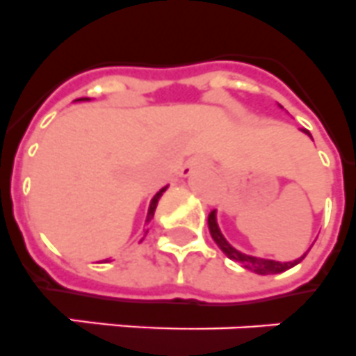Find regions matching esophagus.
<instances>
[{"mask_svg":"<svg viewBox=\"0 0 356 356\" xmlns=\"http://www.w3.org/2000/svg\"><path fill=\"white\" fill-rule=\"evenodd\" d=\"M202 166H208V159H206L204 155H197V157H193V159L190 161L186 166H184L183 172H181V173H183L184 177H188V175H192L193 170L202 168Z\"/></svg>","mask_w":356,"mask_h":356,"instance_id":"esophagus-1","label":"esophagus"}]
</instances>
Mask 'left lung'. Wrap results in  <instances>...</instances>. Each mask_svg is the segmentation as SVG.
<instances>
[{"instance_id":"1","label":"left lung","mask_w":356,"mask_h":356,"mask_svg":"<svg viewBox=\"0 0 356 356\" xmlns=\"http://www.w3.org/2000/svg\"><path fill=\"white\" fill-rule=\"evenodd\" d=\"M302 132L307 134V136L312 137V134L307 132V130H304ZM208 228H210V234H211V238L215 241V244L222 250V253L228 259H232V261L238 262V264L243 266V268H246V270L253 271V273H259V275H273V273H282V271L289 270V268H293V266H297L298 262L302 261L304 257L307 255V250L306 253H304L302 257H298V259H295V261L291 262H279V261H270V259H262V257H253V255H246V253L238 252V250H235L232 244L224 238V235L220 234L219 229V224H217V211H211L210 215H208Z\"/></svg>"}]
</instances>
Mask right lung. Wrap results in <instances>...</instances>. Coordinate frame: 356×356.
Instances as JSON below:
<instances>
[{
	"label": "right lung",
	"mask_w": 356,
	"mask_h": 356,
	"mask_svg": "<svg viewBox=\"0 0 356 356\" xmlns=\"http://www.w3.org/2000/svg\"><path fill=\"white\" fill-rule=\"evenodd\" d=\"M76 101H88V97H81V99H76ZM166 188H168V186L161 188L159 192H157V193H155V195H154V199H152V202H150V208H148V215H146V224L150 222V220H152V217H154V213H155V208H157V202H159L161 195H163V193L166 192ZM143 232H145V229H143ZM145 235H146V234H145Z\"/></svg>",
	"instance_id": "1"
}]
</instances>
